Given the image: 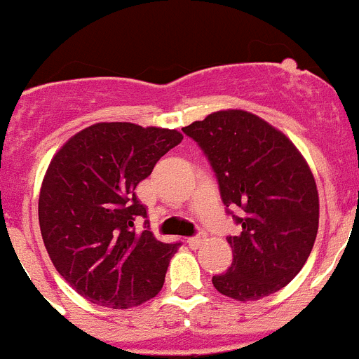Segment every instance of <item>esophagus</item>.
<instances>
[{
  "label": "esophagus",
  "instance_id": "1",
  "mask_svg": "<svg viewBox=\"0 0 359 359\" xmlns=\"http://www.w3.org/2000/svg\"><path fill=\"white\" fill-rule=\"evenodd\" d=\"M205 233H203V231H199L198 236H194V237H189V241H187V243H189V246L190 248H198V246H201L203 243H205Z\"/></svg>",
  "mask_w": 359,
  "mask_h": 359
}]
</instances>
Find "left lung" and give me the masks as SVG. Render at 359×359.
<instances>
[{"label":"left lung","instance_id":"1","mask_svg":"<svg viewBox=\"0 0 359 359\" xmlns=\"http://www.w3.org/2000/svg\"><path fill=\"white\" fill-rule=\"evenodd\" d=\"M207 156L228 214L233 261L214 275L219 293L259 300L287 286L302 269L318 231V190L290 138L248 111L212 113L182 129ZM239 206L236 216L230 208Z\"/></svg>","mask_w":359,"mask_h":359}]
</instances>
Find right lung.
<instances>
[{"label":"right lung","mask_w":359,"mask_h":359,"mask_svg":"<svg viewBox=\"0 0 359 359\" xmlns=\"http://www.w3.org/2000/svg\"><path fill=\"white\" fill-rule=\"evenodd\" d=\"M182 140L176 129L102 122L69 138L50 161L41 236L57 271L90 302L128 309L160 293L182 243L152 236L135 189ZM138 218L146 219L142 232Z\"/></svg>","instance_id":"right-lung-1"}]
</instances>
